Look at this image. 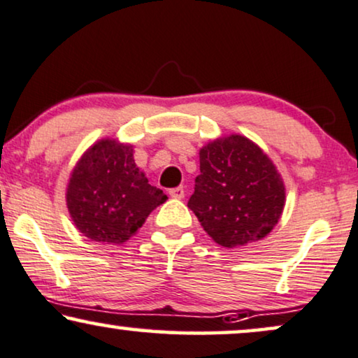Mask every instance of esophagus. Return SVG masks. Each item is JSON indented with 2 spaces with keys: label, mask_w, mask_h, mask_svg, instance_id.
Listing matches in <instances>:
<instances>
[{
  "label": "esophagus",
  "mask_w": 358,
  "mask_h": 358,
  "mask_svg": "<svg viewBox=\"0 0 358 358\" xmlns=\"http://www.w3.org/2000/svg\"><path fill=\"white\" fill-rule=\"evenodd\" d=\"M169 194H170L171 198H175V199H183L185 198V189H183V187L171 188L170 192H169Z\"/></svg>",
  "instance_id": "34e87169"
}]
</instances>
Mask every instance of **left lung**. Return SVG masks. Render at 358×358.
I'll list each match as a JSON object with an SVG mask.
<instances>
[{
    "label": "left lung",
    "instance_id": "8db88e82",
    "mask_svg": "<svg viewBox=\"0 0 358 358\" xmlns=\"http://www.w3.org/2000/svg\"><path fill=\"white\" fill-rule=\"evenodd\" d=\"M285 206L282 176L254 142L222 137L199 150V175L188 208L219 245L260 241Z\"/></svg>",
    "mask_w": 358,
    "mask_h": 358
}]
</instances>
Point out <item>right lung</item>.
<instances>
[{
	"label": "right lung",
	"instance_id": "1",
	"mask_svg": "<svg viewBox=\"0 0 358 358\" xmlns=\"http://www.w3.org/2000/svg\"><path fill=\"white\" fill-rule=\"evenodd\" d=\"M160 188L137 169L132 147L104 139L76 164L66 189V206L76 229L88 239L122 244L142 227L159 204Z\"/></svg>",
	"mask_w": 358,
	"mask_h": 358
}]
</instances>
